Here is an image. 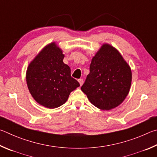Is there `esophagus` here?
<instances>
[{
  "label": "esophagus",
  "instance_id": "34e87169",
  "mask_svg": "<svg viewBox=\"0 0 157 157\" xmlns=\"http://www.w3.org/2000/svg\"><path fill=\"white\" fill-rule=\"evenodd\" d=\"M78 83H80V86H82V85L83 84V79H78Z\"/></svg>",
  "mask_w": 157,
  "mask_h": 157
}]
</instances>
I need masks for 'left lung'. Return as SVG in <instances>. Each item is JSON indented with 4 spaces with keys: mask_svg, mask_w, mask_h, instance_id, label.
I'll return each mask as SVG.
<instances>
[{
    "mask_svg": "<svg viewBox=\"0 0 157 157\" xmlns=\"http://www.w3.org/2000/svg\"><path fill=\"white\" fill-rule=\"evenodd\" d=\"M132 71L117 49L104 43L92 58L81 90L92 105L103 110L119 106L130 90Z\"/></svg>",
    "mask_w": 157,
    "mask_h": 157,
    "instance_id": "left-lung-1",
    "label": "left lung"
}]
</instances>
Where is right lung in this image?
<instances>
[{
  "mask_svg": "<svg viewBox=\"0 0 157 157\" xmlns=\"http://www.w3.org/2000/svg\"><path fill=\"white\" fill-rule=\"evenodd\" d=\"M65 55L55 42L42 49L27 67L26 81L30 94L40 105L58 108L67 101L70 93L80 86L63 63Z\"/></svg>",
  "mask_w": 157,
  "mask_h": 157,
  "instance_id": "obj_1",
  "label": "right lung"
}]
</instances>
